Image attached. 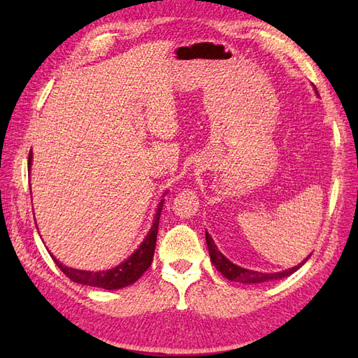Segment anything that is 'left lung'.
I'll return each instance as SVG.
<instances>
[{"instance_id": "8db88e82", "label": "left lung", "mask_w": 358, "mask_h": 358, "mask_svg": "<svg viewBox=\"0 0 358 358\" xmlns=\"http://www.w3.org/2000/svg\"><path fill=\"white\" fill-rule=\"evenodd\" d=\"M317 92V89H315ZM318 95V92H317ZM206 243H208V248H209V255H210V262L214 263V266L217 268V271H220L223 273V275L231 280V281H240V283H263V281H269V280H278V278H285L289 277L291 273H294L296 269H300L303 264L308 262L306 257L305 260H303L299 266H295V268L291 269H286L283 272H273V273H263V272H257V271H250V269H245V268H240V266L234 264L232 262L227 260V258L220 252L217 245L212 240L210 235L206 232Z\"/></svg>"}]
</instances>
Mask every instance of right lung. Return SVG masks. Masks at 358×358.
Listing matches in <instances>:
<instances>
[{
  "instance_id": "obj_1",
  "label": "right lung",
  "mask_w": 358,
  "mask_h": 358,
  "mask_svg": "<svg viewBox=\"0 0 358 358\" xmlns=\"http://www.w3.org/2000/svg\"><path fill=\"white\" fill-rule=\"evenodd\" d=\"M32 150L29 154V169L30 164H32ZM164 200L159 201L158 208H157V214L154 224H152L149 234L146 235V238L143 240L140 248L135 250V252L124 260L123 263H120L115 266L113 269L108 271H98V272H90V271H80V269H73V268H67V266L59 263L55 257L50 255L53 258V262L57 263L59 269L63 271L66 277H69L75 283L80 285H86V286H94V287H103V289H121L126 287L129 285L135 283L144 272L149 269V266L152 264V258H154L155 252V245H157V234H158V223H159V215H162V209H163Z\"/></svg>"
}]
</instances>
